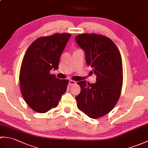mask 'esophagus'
Returning <instances> with one entry per match:
<instances>
[{"mask_svg": "<svg viewBox=\"0 0 148 148\" xmlns=\"http://www.w3.org/2000/svg\"><path fill=\"white\" fill-rule=\"evenodd\" d=\"M76 84V81H74L73 80H70V81H69V84H70V86L74 85V84Z\"/></svg>", "mask_w": 148, "mask_h": 148, "instance_id": "34e87169", "label": "esophagus"}]
</instances>
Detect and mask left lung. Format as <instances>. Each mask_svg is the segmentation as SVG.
<instances>
[{
	"instance_id": "obj_1",
	"label": "left lung",
	"mask_w": 148,
	"mask_h": 148,
	"mask_svg": "<svg viewBox=\"0 0 148 148\" xmlns=\"http://www.w3.org/2000/svg\"><path fill=\"white\" fill-rule=\"evenodd\" d=\"M82 48L87 65L96 76L95 84L81 81V92L76 97L77 108L97 119L111 111L120 97L123 85L122 60L119 50L109 37L96 34H81L75 37Z\"/></svg>"
}]
</instances>
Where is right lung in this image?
Masks as SVG:
<instances>
[{
	"mask_svg": "<svg viewBox=\"0 0 148 148\" xmlns=\"http://www.w3.org/2000/svg\"><path fill=\"white\" fill-rule=\"evenodd\" d=\"M71 34H55L41 37L31 44L25 54L20 71V88L31 109L45 113L58 105L67 90L68 79L49 73L58 69L59 60Z\"/></svg>",
	"mask_w": 148,
	"mask_h": 148,
	"instance_id": "right-lung-1",
	"label": "right lung"
}]
</instances>
